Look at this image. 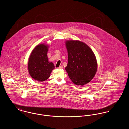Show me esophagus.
<instances>
[{
	"instance_id": "obj_1",
	"label": "esophagus",
	"mask_w": 129,
	"mask_h": 129,
	"mask_svg": "<svg viewBox=\"0 0 129 129\" xmlns=\"http://www.w3.org/2000/svg\"><path fill=\"white\" fill-rule=\"evenodd\" d=\"M63 66H59V67H58V69H63Z\"/></svg>"
}]
</instances>
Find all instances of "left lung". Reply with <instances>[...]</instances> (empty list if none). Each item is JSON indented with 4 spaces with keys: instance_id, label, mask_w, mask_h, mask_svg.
I'll return each mask as SVG.
<instances>
[{
    "instance_id": "obj_1",
    "label": "left lung",
    "mask_w": 129,
    "mask_h": 129,
    "mask_svg": "<svg viewBox=\"0 0 129 129\" xmlns=\"http://www.w3.org/2000/svg\"><path fill=\"white\" fill-rule=\"evenodd\" d=\"M68 62L65 70L73 83L83 86L92 80L97 70V63L92 50L79 41H68Z\"/></svg>"
}]
</instances>
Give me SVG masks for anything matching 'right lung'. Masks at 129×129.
Instances as JSON below:
<instances>
[{
  "label": "right lung",
  "instance_id": "obj_1",
  "mask_svg": "<svg viewBox=\"0 0 129 129\" xmlns=\"http://www.w3.org/2000/svg\"><path fill=\"white\" fill-rule=\"evenodd\" d=\"M48 46L41 44L33 49L28 62V70L31 76L35 80L44 81L49 77L55 68L54 64L48 61L47 53Z\"/></svg>",
  "mask_w": 129,
  "mask_h": 129
}]
</instances>
